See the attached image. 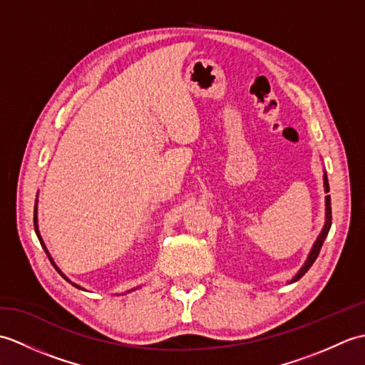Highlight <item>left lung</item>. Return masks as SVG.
<instances>
[{
  "label": "left lung",
  "mask_w": 365,
  "mask_h": 365,
  "mask_svg": "<svg viewBox=\"0 0 365 365\" xmlns=\"http://www.w3.org/2000/svg\"><path fill=\"white\" fill-rule=\"evenodd\" d=\"M323 185H324V192H328V191H329V183H328V177H327V174L323 175ZM324 205H327V220H324V226H323V229H322V232H320L319 238L315 240V243H314V246H312L311 252H309V255H307V260L304 262V265L301 267V269L298 271L297 276H294L290 282H297L298 279H301L302 276H304V274L307 273V269L312 267V263L315 262V259L319 257L320 250H322V246H323V242H324V238H327V235H328V232H329V229H331V221H332V213H331V197H329V196L324 197Z\"/></svg>",
  "instance_id": "left-lung-1"
}]
</instances>
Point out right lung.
<instances>
[{
    "mask_svg": "<svg viewBox=\"0 0 365 365\" xmlns=\"http://www.w3.org/2000/svg\"><path fill=\"white\" fill-rule=\"evenodd\" d=\"M34 230H36V235H37V238H38V242H41V245H42V247H43V250H45V252H46V255H48V259H50V262L53 263V267L54 268H56V271H58V273L61 274V276H63L64 279H66V281L67 282H71L72 285H75L76 287V289H81V287L80 285H76V284H73L72 281H71V279H68L64 273H63V271H61L56 265H54V262H53V259H51V255L48 254V251H46V247H45V245H43V240H42V237H41V232H38V226H37V199H36V205H34Z\"/></svg>",
    "mask_w": 365,
    "mask_h": 365,
    "instance_id": "obj_1",
    "label": "right lung"
}]
</instances>
